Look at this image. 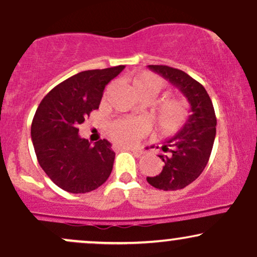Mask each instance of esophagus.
<instances>
[{
	"label": "esophagus",
	"instance_id": "obj_1",
	"mask_svg": "<svg viewBox=\"0 0 257 257\" xmlns=\"http://www.w3.org/2000/svg\"><path fill=\"white\" fill-rule=\"evenodd\" d=\"M123 149L126 150V151H132L133 153H135L137 156L143 155V151L140 149H135V147H131V146H123Z\"/></svg>",
	"mask_w": 257,
	"mask_h": 257
}]
</instances>
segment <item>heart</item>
Wrapping results in <instances>:
<instances>
[{
    "mask_svg": "<svg viewBox=\"0 0 257 257\" xmlns=\"http://www.w3.org/2000/svg\"><path fill=\"white\" fill-rule=\"evenodd\" d=\"M164 87L163 78L156 73L143 71L132 79V89L138 96L149 95L153 99ZM187 106L181 98L169 96L157 105L158 124L166 133H174L185 123ZM147 125L141 120L119 119L110 125V135L114 141L133 145L145 134Z\"/></svg>",
    "mask_w": 257,
    "mask_h": 257,
    "instance_id": "obj_1",
    "label": "heart"
}]
</instances>
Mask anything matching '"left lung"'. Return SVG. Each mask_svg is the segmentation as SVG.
Wrapping results in <instances>:
<instances>
[{
    "label": "left lung",
    "instance_id": "obj_1",
    "mask_svg": "<svg viewBox=\"0 0 257 257\" xmlns=\"http://www.w3.org/2000/svg\"><path fill=\"white\" fill-rule=\"evenodd\" d=\"M149 69L181 90L191 105V114L184 128L162 146L164 153L158 157L163 169L158 175L147 176V182L158 190H182L203 173L210 158L216 135L214 106L205 88L186 72L167 65H149Z\"/></svg>",
    "mask_w": 257,
    "mask_h": 257
}]
</instances>
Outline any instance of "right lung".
Here are the masks:
<instances>
[{
	"label": "right lung",
	"instance_id": "obj_1",
	"mask_svg": "<svg viewBox=\"0 0 257 257\" xmlns=\"http://www.w3.org/2000/svg\"><path fill=\"white\" fill-rule=\"evenodd\" d=\"M124 65L88 70L65 79L44 96L31 124L38 163L58 187L71 193L96 190L108 179L114 152L107 140L95 145L78 135V126L99 108L106 84Z\"/></svg>",
	"mask_w": 257,
	"mask_h": 257
}]
</instances>
